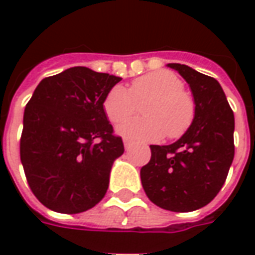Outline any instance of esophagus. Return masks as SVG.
<instances>
[{
  "instance_id": "1",
  "label": "esophagus",
  "mask_w": 255,
  "mask_h": 255,
  "mask_svg": "<svg viewBox=\"0 0 255 255\" xmlns=\"http://www.w3.org/2000/svg\"><path fill=\"white\" fill-rule=\"evenodd\" d=\"M132 142L129 140V139H124V147H126V150H129L131 147H132Z\"/></svg>"
}]
</instances>
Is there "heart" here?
<instances>
[{"mask_svg":"<svg viewBox=\"0 0 255 255\" xmlns=\"http://www.w3.org/2000/svg\"><path fill=\"white\" fill-rule=\"evenodd\" d=\"M146 116L119 124L117 132L135 140L177 139L191 128L195 120V102L184 91V83L169 71H157L135 79L126 89L113 86L104 100V111L112 123H120L136 111V102H144Z\"/></svg>","mask_w":255,"mask_h":255,"instance_id":"1","label":"heart"}]
</instances>
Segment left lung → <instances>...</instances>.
<instances>
[{"instance_id": "left-lung-1", "label": "left lung", "mask_w": 255, "mask_h": 255, "mask_svg": "<svg viewBox=\"0 0 255 255\" xmlns=\"http://www.w3.org/2000/svg\"><path fill=\"white\" fill-rule=\"evenodd\" d=\"M186 79L197 108L191 128L175 143L151 144L140 180L153 203L171 212L208 205L224 186L235 154L234 112L214 78L183 64H168Z\"/></svg>"}]
</instances>
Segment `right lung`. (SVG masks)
I'll use <instances>...</instances> for the list:
<instances>
[{
  "instance_id": "obj_1",
  "label": "right lung",
  "mask_w": 255,
  "mask_h": 255,
  "mask_svg": "<svg viewBox=\"0 0 255 255\" xmlns=\"http://www.w3.org/2000/svg\"><path fill=\"white\" fill-rule=\"evenodd\" d=\"M120 80L69 68L43 79L25 105L20 160L31 191L46 208L82 213L105 197L124 144L106 119L104 100Z\"/></svg>"
}]
</instances>
